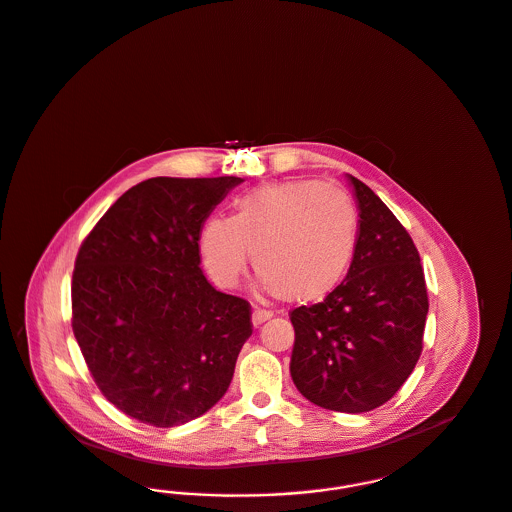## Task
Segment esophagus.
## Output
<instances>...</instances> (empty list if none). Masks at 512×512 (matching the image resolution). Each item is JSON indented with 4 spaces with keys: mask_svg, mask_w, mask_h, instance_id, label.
<instances>
[{
    "mask_svg": "<svg viewBox=\"0 0 512 512\" xmlns=\"http://www.w3.org/2000/svg\"><path fill=\"white\" fill-rule=\"evenodd\" d=\"M273 317L271 312H267V310H255L253 314H251V323H253V327H259V325H263L265 321H269Z\"/></svg>",
    "mask_w": 512,
    "mask_h": 512,
    "instance_id": "1",
    "label": "esophagus"
}]
</instances>
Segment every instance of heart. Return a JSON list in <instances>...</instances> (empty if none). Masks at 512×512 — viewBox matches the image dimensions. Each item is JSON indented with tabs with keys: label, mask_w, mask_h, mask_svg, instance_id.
<instances>
[{
	"label": "heart",
	"mask_w": 512,
	"mask_h": 512,
	"mask_svg": "<svg viewBox=\"0 0 512 512\" xmlns=\"http://www.w3.org/2000/svg\"><path fill=\"white\" fill-rule=\"evenodd\" d=\"M358 241L351 197L312 179L249 191L232 218L212 216L200 230V255L220 288H234L249 253L259 271L255 290L292 304L327 298L347 275Z\"/></svg>",
	"instance_id": "heart-1"
}]
</instances>
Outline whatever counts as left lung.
<instances>
[{"instance_id":"left-lung-1","label":"left lung","mask_w":512,"mask_h":512,"mask_svg":"<svg viewBox=\"0 0 512 512\" xmlns=\"http://www.w3.org/2000/svg\"><path fill=\"white\" fill-rule=\"evenodd\" d=\"M347 179L358 208L353 263L323 302L290 315V374L315 405L364 413L392 399L413 372L429 298L413 239L370 187Z\"/></svg>"}]
</instances>
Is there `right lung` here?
Returning a JSON list of instances; mask_svg holds the SVG:
<instances>
[{
    "label": "right lung",
    "instance_id": "1",
    "mask_svg": "<svg viewBox=\"0 0 512 512\" xmlns=\"http://www.w3.org/2000/svg\"><path fill=\"white\" fill-rule=\"evenodd\" d=\"M241 177H154L128 189L79 247L74 335L103 395L128 417L177 427L230 388L249 304L200 269V230Z\"/></svg>",
    "mask_w": 512,
    "mask_h": 512
}]
</instances>
